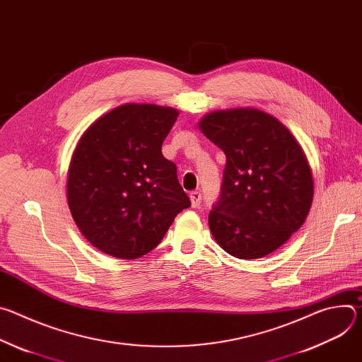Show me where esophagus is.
<instances>
[{"label": "esophagus", "instance_id": "obj_1", "mask_svg": "<svg viewBox=\"0 0 362 362\" xmlns=\"http://www.w3.org/2000/svg\"><path fill=\"white\" fill-rule=\"evenodd\" d=\"M189 197H190L192 208H199L200 202H202V193L199 190H193L189 193Z\"/></svg>", "mask_w": 362, "mask_h": 362}]
</instances>
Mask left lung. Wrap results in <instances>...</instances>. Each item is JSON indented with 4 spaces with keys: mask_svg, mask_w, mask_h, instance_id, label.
Segmentation results:
<instances>
[{
    "mask_svg": "<svg viewBox=\"0 0 362 362\" xmlns=\"http://www.w3.org/2000/svg\"><path fill=\"white\" fill-rule=\"evenodd\" d=\"M199 129L226 156L209 214L214 238L239 259L269 255L311 209L314 180L300 144L278 119L249 107L209 113Z\"/></svg>",
    "mask_w": 362,
    "mask_h": 362,
    "instance_id": "8db88e82",
    "label": "left lung"
}]
</instances>
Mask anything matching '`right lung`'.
<instances>
[{"mask_svg": "<svg viewBox=\"0 0 362 362\" xmlns=\"http://www.w3.org/2000/svg\"><path fill=\"white\" fill-rule=\"evenodd\" d=\"M177 116L173 107L129 103L95 120L78 140L67 202L80 232L98 250L136 259L156 247L190 206L176 165L162 154Z\"/></svg>", "mask_w": 362, "mask_h": 362, "instance_id": "obj_1", "label": "right lung"}]
</instances>
